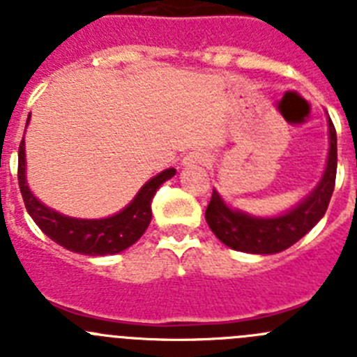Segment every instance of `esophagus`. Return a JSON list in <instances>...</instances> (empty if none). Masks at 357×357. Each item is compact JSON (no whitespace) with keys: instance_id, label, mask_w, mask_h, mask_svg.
<instances>
[{"instance_id":"34e87169","label":"esophagus","mask_w":357,"mask_h":357,"mask_svg":"<svg viewBox=\"0 0 357 357\" xmlns=\"http://www.w3.org/2000/svg\"><path fill=\"white\" fill-rule=\"evenodd\" d=\"M209 155L207 153H204V151H191V153H188V155L184 157V160H182V164L184 166H198V164H202V166H207L209 164Z\"/></svg>"}]
</instances>
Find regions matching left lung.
I'll return each mask as SVG.
<instances>
[{"label": "left lung", "mask_w": 357, "mask_h": 357, "mask_svg": "<svg viewBox=\"0 0 357 357\" xmlns=\"http://www.w3.org/2000/svg\"><path fill=\"white\" fill-rule=\"evenodd\" d=\"M329 127V153L324 175L317 188L305 195L296 206L277 216H254L245 211L232 209L213 189L209 206L206 209V220L209 229L213 230L223 245L232 250L247 252V254H277L301 238H304L326 214L336 181V130L331 119H327Z\"/></svg>", "instance_id": "8db88e82"}]
</instances>
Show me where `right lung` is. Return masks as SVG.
<instances>
[{"mask_svg":"<svg viewBox=\"0 0 357 357\" xmlns=\"http://www.w3.org/2000/svg\"><path fill=\"white\" fill-rule=\"evenodd\" d=\"M30 123L28 116L26 127ZM176 173L175 168H168L151 176L150 181L137 191L134 200L127 207H123L112 216L85 220L73 218L44 206L43 202L31 193L26 181V153H24V139L19 146V168L17 181L24 206L33 222L39 225L44 234L59 243L61 247L84 255H112L132 247L151 222V200L157 189L169 181Z\"/></svg>","mask_w":357,"mask_h":357,"instance_id":"right-lung-1","label":"right lung"}]
</instances>
